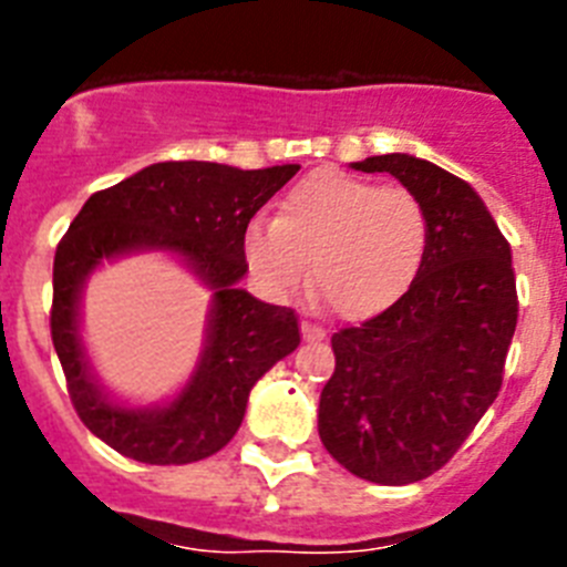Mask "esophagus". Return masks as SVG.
<instances>
[{
  "label": "esophagus",
  "mask_w": 567,
  "mask_h": 567,
  "mask_svg": "<svg viewBox=\"0 0 567 567\" xmlns=\"http://www.w3.org/2000/svg\"><path fill=\"white\" fill-rule=\"evenodd\" d=\"M300 334H303V340H323L327 329H320L312 320H300Z\"/></svg>",
  "instance_id": "1"
}]
</instances>
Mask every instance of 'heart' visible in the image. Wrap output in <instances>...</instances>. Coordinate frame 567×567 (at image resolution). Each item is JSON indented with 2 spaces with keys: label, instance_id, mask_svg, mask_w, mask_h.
Masks as SVG:
<instances>
[{
  "label": "heart",
  "instance_id": "1",
  "mask_svg": "<svg viewBox=\"0 0 567 567\" xmlns=\"http://www.w3.org/2000/svg\"><path fill=\"white\" fill-rule=\"evenodd\" d=\"M429 235V213L412 189L320 169L289 189L275 221L249 224L244 255L272 295L298 292L312 264V287L332 312L369 318L412 287Z\"/></svg>",
  "mask_w": 567,
  "mask_h": 567
}]
</instances>
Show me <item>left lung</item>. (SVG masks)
Instances as JSON below:
<instances>
[{"label": "left lung", "mask_w": 567, "mask_h": 567, "mask_svg": "<svg viewBox=\"0 0 567 567\" xmlns=\"http://www.w3.org/2000/svg\"><path fill=\"white\" fill-rule=\"evenodd\" d=\"M352 167L412 189L432 235L405 295L332 334L318 434L354 477L417 483L457 454L499 394L519 312L511 244L471 184L437 164L389 153Z\"/></svg>", "instance_id": "left-lung-1"}]
</instances>
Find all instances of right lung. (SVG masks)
Wrapping results in <instances>:
<instances>
[{
    "instance_id": "1",
    "label": "right lung",
    "mask_w": 567,
    "mask_h": 567,
    "mask_svg": "<svg viewBox=\"0 0 567 567\" xmlns=\"http://www.w3.org/2000/svg\"><path fill=\"white\" fill-rule=\"evenodd\" d=\"M298 169L162 162L84 202L53 258L50 334L70 403L110 449L150 465H184L221 452L240 429L252 385L298 349V315L238 289L249 269V218ZM144 248L178 254L214 289V309L208 346L183 394L167 406L130 410L110 401L92 378L78 334V300L102 259Z\"/></svg>"
}]
</instances>
